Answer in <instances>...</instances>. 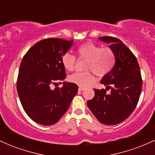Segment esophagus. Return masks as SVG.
Listing matches in <instances>:
<instances>
[{"instance_id":"1","label":"esophagus","mask_w":155,"mask_h":155,"mask_svg":"<svg viewBox=\"0 0 155 155\" xmlns=\"http://www.w3.org/2000/svg\"><path fill=\"white\" fill-rule=\"evenodd\" d=\"M83 90H84V88L81 87H79V91H83Z\"/></svg>"}]
</instances>
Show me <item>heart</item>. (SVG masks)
<instances>
[{"mask_svg":"<svg viewBox=\"0 0 155 155\" xmlns=\"http://www.w3.org/2000/svg\"><path fill=\"white\" fill-rule=\"evenodd\" d=\"M79 58L86 59L84 68L91 70L97 76H104L111 70L114 63V53L109 48H100L96 44L88 42L77 49ZM62 64L68 71H72L75 68L76 58L70 53H65L62 58ZM69 81L81 87L90 86L95 81V77L91 72H77L69 76Z\"/></svg>","mask_w":155,"mask_h":155,"instance_id":"1","label":"heart"}]
</instances>
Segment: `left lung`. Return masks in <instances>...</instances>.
<instances>
[{
    "instance_id": "left-lung-1",
    "label": "left lung",
    "mask_w": 155,
    "mask_h": 155,
    "mask_svg": "<svg viewBox=\"0 0 155 155\" xmlns=\"http://www.w3.org/2000/svg\"><path fill=\"white\" fill-rule=\"evenodd\" d=\"M98 39L110 44L114 56L113 68L101 80L111 92L94 89L95 96L87 106L99 122L112 125L125 120L136 108L141 92V75L136 58L122 41L110 36Z\"/></svg>"
}]
</instances>
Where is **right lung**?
Listing matches in <instances>:
<instances>
[{
  "label": "right lung",
  "instance_id": "add662e5",
  "mask_svg": "<svg viewBox=\"0 0 155 155\" xmlns=\"http://www.w3.org/2000/svg\"><path fill=\"white\" fill-rule=\"evenodd\" d=\"M73 43L74 40L44 39L34 44L23 57L17 92L25 111L37 123L52 125L58 122L77 94L78 86L71 82L64 81L61 88L51 87L66 77L62 58Z\"/></svg>",
  "mask_w": 155,
  "mask_h": 155
}]
</instances>
